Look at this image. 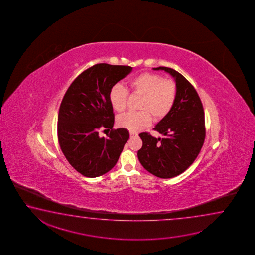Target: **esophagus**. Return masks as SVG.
Here are the masks:
<instances>
[{
    "label": "esophagus",
    "mask_w": 255,
    "mask_h": 255,
    "mask_svg": "<svg viewBox=\"0 0 255 255\" xmlns=\"http://www.w3.org/2000/svg\"><path fill=\"white\" fill-rule=\"evenodd\" d=\"M130 137H134L137 135V133H134V132H130Z\"/></svg>",
    "instance_id": "1"
}]
</instances>
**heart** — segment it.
<instances>
[{
	"label": "heart",
	"instance_id": "1",
	"mask_svg": "<svg viewBox=\"0 0 255 255\" xmlns=\"http://www.w3.org/2000/svg\"><path fill=\"white\" fill-rule=\"evenodd\" d=\"M128 87L134 94L142 95L138 113H128L118 118V125L136 132L150 125L151 117L159 121L170 113L176 97L177 87L170 79H165L159 74L144 72L131 78ZM128 91L122 85L117 84L109 94L111 105L118 113L125 111Z\"/></svg>",
	"mask_w": 255,
	"mask_h": 255
}]
</instances>
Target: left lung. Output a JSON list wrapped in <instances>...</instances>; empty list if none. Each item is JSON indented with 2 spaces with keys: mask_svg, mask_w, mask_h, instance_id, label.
<instances>
[{
  "mask_svg": "<svg viewBox=\"0 0 255 255\" xmlns=\"http://www.w3.org/2000/svg\"><path fill=\"white\" fill-rule=\"evenodd\" d=\"M153 69L172 76L177 97L170 113L153 128L164 137L141 133L142 146L137 156L147 171L160 178H171L189 168L203 147L206 133L204 112L197 92L183 75L167 67Z\"/></svg>",
  "mask_w": 255,
  "mask_h": 255,
  "instance_id": "left-lung-1",
  "label": "left lung"
}]
</instances>
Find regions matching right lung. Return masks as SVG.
I'll return each instance as SVG.
<instances>
[{
    "instance_id": "add662e5",
    "label": "right lung",
    "mask_w": 255,
    "mask_h": 255,
    "mask_svg": "<svg viewBox=\"0 0 255 255\" xmlns=\"http://www.w3.org/2000/svg\"><path fill=\"white\" fill-rule=\"evenodd\" d=\"M132 69L94 65L74 80L61 101L57 127L59 143L69 164L85 177H99L110 171L129 138L126 128H113L114 113L109 94ZM103 129H111L107 138L99 137Z\"/></svg>"
}]
</instances>
